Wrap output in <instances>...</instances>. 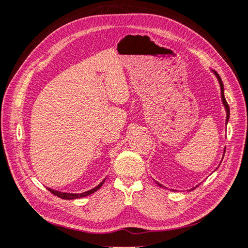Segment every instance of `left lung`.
Wrapping results in <instances>:
<instances>
[{
	"label": "left lung",
	"instance_id": "obj_1",
	"mask_svg": "<svg viewBox=\"0 0 248 248\" xmlns=\"http://www.w3.org/2000/svg\"><path fill=\"white\" fill-rule=\"evenodd\" d=\"M212 71H213V70H212ZM213 72H214V75L217 76V80H218V83H220V87H221V97H222L223 105H224L225 111H226V124H227V122H229V119H230V107H229V104H227L226 100H225V96H224V86H223V82H222V80H221L220 76H218L217 72V71H213ZM224 153H225V152H224ZM157 185L161 186V185L158 184V182H157Z\"/></svg>",
	"mask_w": 248,
	"mask_h": 248
}]
</instances>
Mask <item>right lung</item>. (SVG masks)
<instances>
[{"label":"right lung","instance_id":"add662e5","mask_svg":"<svg viewBox=\"0 0 248 248\" xmlns=\"http://www.w3.org/2000/svg\"><path fill=\"white\" fill-rule=\"evenodd\" d=\"M104 181H105V179L101 182L100 185H97L95 188H93V189H91V190H89V191H86V192H82V193H67V192H60V191H56V190H51V189H49V191L52 193V194H55V196H57V197H59V198H62V199H64V200H74V199H79V198H83V197H87V196H89V194H91V193H93V192H95V191H97V190H99L101 186H102V185L104 184Z\"/></svg>","mask_w":248,"mask_h":248}]
</instances>
